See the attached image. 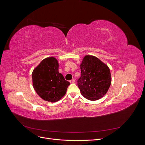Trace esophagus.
<instances>
[{
	"label": "esophagus",
	"mask_w": 145,
	"mask_h": 145,
	"mask_svg": "<svg viewBox=\"0 0 145 145\" xmlns=\"http://www.w3.org/2000/svg\"><path fill=\"white\" fill-rule=\"evenodd\" d=\"M74 82H75V80L74 78H73L71 80H70L71 83H74Z\"/></svg>",
	"instance_id": "obj_1"
}]
</instances>
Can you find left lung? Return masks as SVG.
<instances>
[{
	"mask_svg": "<svg viewBox=\"0 0 145 145\" xmlns=\"http://www.w3.org/2000/svg\"><path fill=\"white\" fill-rule=\"evenodd\" d=\"M80 68L81 75L77 80V86L82 95L92 101L104 96L111 82L108 67L97 57L86 56Z\"/></svg>",
	"mask_w": 145,
	"mask_h": 145,
	"instance_id": "1",
	"label": "left lung"
}]
</instances>
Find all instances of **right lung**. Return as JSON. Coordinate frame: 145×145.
<instances>
[{
	"label": "right lung",
	"instance_id": "add662e5",
	"mask_svg": "<svg viewBox=\"0 0 145 145\" xmlns=\"http://www.w3.org/2000/svg\"><path fill=\"white\" fill-rule=\"evenodd\" d=\"M33 87L44 100L56 102L66 93L70 82L58 72V63L54 57L41 61L32 73Z\"/></svg>",
	"mask_w": 145,
	"mask_h": 145
}]
</instances>
